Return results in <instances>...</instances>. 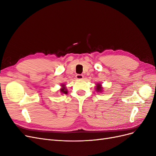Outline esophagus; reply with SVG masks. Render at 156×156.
I'll list each match as a JSON object with an SVG mask.
<instances>
[{"mask_svg": "<svg viewBox=\"0 0 156 156\" xmlns=\"http://www.w3.org/2000/svg\"><path fill=\"white\" fill-rule=\"evenodd\" d=\"M76 79H83V75H82V74H77L76 75Z\"/></svg>", "mask_w": 156, "mask_h": 156, "instance_id": "34e87169", "label": "esophagus"}]
</instances>
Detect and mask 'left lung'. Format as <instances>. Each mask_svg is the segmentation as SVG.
Masks as SVG:
<instances>
[{"mask_svg": "<svg viewBox=\"0 0 156 156\" xmlns=\"http://www.w3.org/2000/svg\"><path fill=\"white\" fill-rule=\"evenodd\" d=\"M101 88H102V87H101V84H98L97 86H96V90H97L98 92H99V91L101 92Z\"/></svg>", "mask_w": 156, "mask_h": 156, "instance_id": "1", "label": "left lung"}]
</instances>
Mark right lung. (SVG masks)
I'll use <instances>...</instances> for the list:
<instances>
[{
    "mask_svg": "<svg viewBox=\"0 0 156 156\" xmlns=\"http://www.w3.org/2000/svg\"><path fill=\"white\" fill-rule=\"evenodd\" d=\"M64 85L63 84L62 87H64ZM60 91H61V92H62V93H64V94H66L68 93L67 90L66 89V88H65V87H63L62 89H61V90H60Z\"/></svg>",
    "mask_w": 156,
    "mask_h": 156,
    "instance_id": "obj_1",
    "label": "right lung"
}]
</instances>
